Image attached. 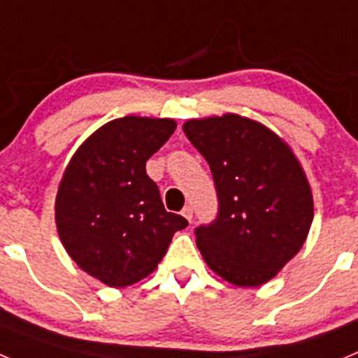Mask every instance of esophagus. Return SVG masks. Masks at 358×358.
Masks as SVG:
<instances>
[{
    "label": "esophagus",
    "mask_w": 358,
    "mask_h": 358,
    "mask_svg": "<svg viewBox=\"0 0 358 358\" xmlns=\"http://www.w3.org/2000/svg\"><path fill=\"white\" fill-rule=\"evenodd\" d=\"M181 213H182V217L188 220V222H192V218H194V210H192V206H185L182 208Z\"/></svg>",
    "instance_id": "1"
}]
</instances>
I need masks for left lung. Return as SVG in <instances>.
I'll return each instance as SVG.
<instances>
[{"label":"left lung","mask_w":358,"mask_h":358,"mask_svg":"<svg viewBox=\"0 0 358 358\" xmlns=\"http://www.w3.org/2000/svg\"><path fill=\"white\" fill-rule=\"evenodd\" d=\"M182 131L218 195L217 220L195 229L202 258L231 285H264L299 252L314 220L301 163L281 136L235 113L192 118Z\"/></svg>","instance_id":"left-lung-1"}]
</instances>
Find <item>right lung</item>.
<instances>
[{
	"instance_id": "right-lung-1",
	"label": "right lung",
	"mask_w": 358,
	"mask_h": 358,
	"mask_svg": "<svg viewBox=\"0 0 358 358\" xmlns=\"http://www.w3.org/2000/svg\"><path fill=\"white\" fill-rule=\"evenodd\" d=\"M172 118L123 116L75 150L57 188V233L71 260L107 287L122 289L156 271L188 220L164 210L148 157L176 131Z\"/></svg>"
}]
</instances>
